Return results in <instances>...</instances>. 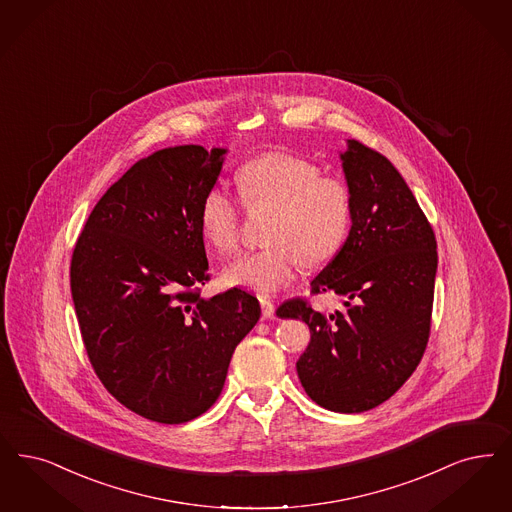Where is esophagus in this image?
<instances>
[{
	"label": "esophagus",
	"instance_id": "1",
	"mask_svg": "<svg viewBox=\"0 0 512 512\" xmlns=\"http://www.w3.org/2000/svg\"><path fill=\"white\" fill-rule=\"evenodd\" d=\"M259 303L263 308V318H272L274 316V303L268 297H259Z\"/></svg>",
	"mask_w": 512,
	"mask_h": 512
}]
</instances>
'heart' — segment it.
<instances>
[{"label": "heart", "instance_id": "obj_1", "mask_svg": "<svg viewBox=\"0 0 512 512\" xmlns=\"http://www.w3.org/2000/svg\"><path fill=\"white\" fill-rule=\"evenodd\" d=\"M247 207H272L266 221L268 246L238 257L225 270V282L270 295L289 286L303 257L318 265L333 257L347 240L352 202L347 184L320 175L305 158L268 152L242 165L236 173ZM205 244L230 255L240 244V207L223 184L211 186L198 213Z\"/></svg>", "mask_w": 512, "mask_h": 512}]
</instances>
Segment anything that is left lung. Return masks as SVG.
Here are the masks:
<instances>
[{
    "label": "left lung",
    "mask_w": 512,
    "mask_h": 512,
    "mask_svg": "<svg viewBox=\"0 0 512 512\" xmlns=\"http://www.w3.org/2000/svg\"><path fill=\"white\" fill-rule=\"evenodd\" d=\"M352 219L347 242L312 282L343 308L324 314L305 299L276 310L301 318L310 343L297 360L308 396L339 413L368 411L400 389L427 348L438 266L432 226L389 160L358 141L339 154Z\"/></svg>",
    "instance_id": "1"
}]
</instances>
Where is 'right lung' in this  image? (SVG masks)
I'll use <instances>...</instances> for the list:
<instances>
[{"mask_svg": "<svg viewBox=\"0 0 512 512\" xmlns=\"http://www.w3.org/2000/svg\"><path fill=\"white\" fill-rule=\"evenodd\" d=\"M226 148L169 146L139 160L91 211L70 265L89 362L150 421L179 425L215 404L234 348L257 324L244 289L211 299L198 213Z\"/></svg>", "mask_w": 512, "mask_h": 512, "instance_id": "right-lung-1", "label": "right lung"}]
</instances>
